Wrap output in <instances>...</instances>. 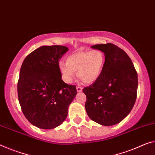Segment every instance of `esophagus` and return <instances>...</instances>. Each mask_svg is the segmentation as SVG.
<instances>
[{"mask_svg": "<svg viewBox=\"0 0 155 155\" xmlns=\"http://www.w3.org/2000/svg\"><path fill=\"white\" fill-rule=\"evenodd\" d=\"M76 89H77V91L78 92H81V91H82V87H79V86H78V87H77V88H76Z\"/></svg>", "mask_w": 155, "mask_h": 155, "instance_id": "34e87169", "label": "esophagus"}]
</instances>
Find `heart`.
<instances>
[{
	"label": "heart",
	"instance_id": "b5f03b06",
	"mask_svg": "<svg viewBox=\"0 0 155 155\" xmlns=\"http://www.w3.org/2000/svg\"><path fill=\"white\" fill-rule=\"evenodd\" d=\"M105 65V54L99 49L78 51L66 57V63L60 61L59 68L62 79L71 83L77 72L78 77L87 84L99 79Z\"/></svg>",
	"mask_w": 155,
	"mask_h": 155
}]
</instances>
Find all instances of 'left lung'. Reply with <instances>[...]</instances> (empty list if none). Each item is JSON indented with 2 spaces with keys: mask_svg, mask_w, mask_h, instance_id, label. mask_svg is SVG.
I'll list each match as a JSON object with an SVG mask.
<instances>
[{
  "mask_svg": "<svg viewBox=\"0 0 155 155\" xmlns=\"http://www.w3.org/2000/svg\"><path fill=\"white\" fill-rule=\"evenodd\" d=\"M105 54V65L99 79L82 90L87 96L85 109L92 120L111 126L122 121L137 99L138 75L127 53L113 44L91 46Z\"/></svg>",
  "mask_w": 155,
  "mask_h": 155,
  "instance_id": "left-lung-1",
  "label": "left lung"
}]
</instances>
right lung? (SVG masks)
Listing matches in <instances>:
<instances>
[{
  "label": "right lung",
  "instance_id": "right-lung-1",
  "mask_svg": "<svg viewBox=\"0 0 155 155\" xmlns=\"http://www.w3.org/2000/svg\"><path fill=\"white\" fill-rule=\"evenodd\" d=\"M68 51L64 46H43L25 58L18 81V97L22 111L31 124L51 130L67 117L77 94L75 85L61 80L59 61Z\"/></svg>",
  "mask_w": 155,
  "mask_h": 155
}]
</instances>
